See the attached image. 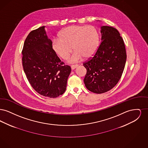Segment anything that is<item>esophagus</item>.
Returning a JSON list of instances; mask_svg holds the SVG:
<instances>
[{"mask_svg": "<svg viewBox=\"0 0 148 148\" xmlns=\"http://www.w3.org/2000/svg\"><path fill=\"white\" fill-rule=\"evenodd\" d=\"M77 66H78V65H71V69L72 70H74V69H75V68H77Z\"/></svg>", "mask_w": 148, "mask_h": 148, "instance_id": "obj_1", "label": "esophagus"}]
</instances>
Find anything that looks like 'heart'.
I'll list each match as a JSON object with an SVG mask.
<instances>
[{
	"instance_id": "1",
	"label": "heart",
	"mask_w": 148,
	"mask_h": 148,
	"mask_svg": "<svg viewBox=\"0 0 148 148\" xmlns=\"http://www.w3.org/2000/svg\"><path fill=\"white\" fill-rule=\"evenodd\" d=\"M60 38L52 40L51 47L61 58L66 60L70 56L73 47L75 51L70 59L71 63L90 59L98 49L100 36L96 27L92 25H74L61 31Z\"/></svg>"
}]
</instances>
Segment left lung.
Instances as JSON below:
<instances>
[{
  "instance_id": "8db88e82",
  "label": "left lung",
  "mask_w": 148,
  "mask_h": 148,
  "mask_svg": "<svg viewBox=\"0 0 148 148\" xmlns=\"http://www.w3.org/2000/svg\"><path fill=\"white\" fill-rule=\"evenodd\" d=\"M101 42L95 55L83 65L86 69L84 79L90 92L101 94L118 83L124 69L127 53L124 40L116 29L101 27Z\"/></svg>"
}]
</instances>
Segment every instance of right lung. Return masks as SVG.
<instances>
[{
	"label": "right lung",
	"mask_w": 148,
	"mask_h": 148,
	"mask_svg": "<svg viewBox=\"0 0 148 148\" xmlns=\"http://www.w3.org/2000/svg\"><path fill=\"white\" fill-rule=\"evenodd\" d=\"M45 26L32 30L27 36L22 50V63L29 83L39 94L56 98L66 90L71 72L51 47Z\"/></svg>",
	"instance_id": "add662e5"
}]
</instances>
